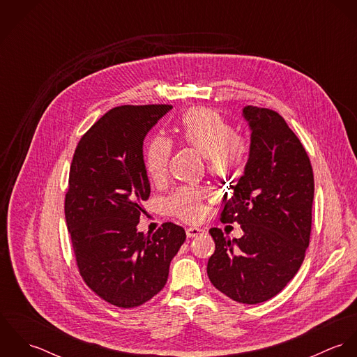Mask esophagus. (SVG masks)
<instances>
[{
    "label": "esophagus",
    "mask_w": 357,
    "mask_h": 357,
    "mask_svg": "<svg viewBox=\"0 0 357 357\" xmlns=\"http://www.w3.org/2000/svg\"><path fill=\"white\" fill-rule=\"evenodd\" d=\"M185 232H187L188 238H197V236L204 234V229L199 228V227H190V228L185 229Z\"/></svg>",
    "instance_id": "esophagus-1"
}]
</instances>
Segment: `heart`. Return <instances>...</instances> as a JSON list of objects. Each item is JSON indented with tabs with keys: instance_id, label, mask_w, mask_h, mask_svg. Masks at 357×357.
I'll return each mask as SVG.
<instances>
[{
	"instance_id": "b5f03b06",
	"label": "heart",
	"mask_w": 357,
	"mask_h": 357,
	"mask_svg": "<svg viewBox=\"0 0 357 357\" xmlns=\"http://www.w3.org/2000/svg\"><path fill=\"white\" fill-rule=\"evenodd\" d=\"M180 140L206 156L211 174L225 177L238 170L246 160L249 144L236 135L232 125L210 108H192L181 119ZM173 144L169 139L155 135L144 150V167L153 183L165 178ZM208 195L204 188L181 187L167 198V208L174 215L195 221L204 214L202 201Z\"/></svg>"
}]
</instances>
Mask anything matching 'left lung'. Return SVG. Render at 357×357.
Returning <instances> with one entry per match:
<instances>
[{
  "label": "left lung",
  "instance_id": "1",
  "mask_svg": "<svg viewBox=\"0 0 357 357\" xmlns=\"http://www.w3.org/2000/svg\"><path fill=\"white\" fill-rule=\"evenodd\" d=\"M252 129L245 174L225 199L222 222H238L243 236L208 232L215 250L207 262L213 286L236 303L255 305L279 294L298 272L309 246L313 170L304 146L282 115L246 105Z\"/></svg>",
  "mask_w": 357,
  "mask_h": 357
}]
</instances>
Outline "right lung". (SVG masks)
<instances>
[{
	"instance_id": "add662e5",
	"label": "right lung",
	"mask_w": 357,
	"mask_h": 357,
	"mask_svg": "<svg viewBox=\"0 0 357 357\" xmlns=\"http://www.w3.org/2000/svg\"><path fill=\"white\" fill-rule=\"evenodd\" d=\"M169 104L121 105L82 136L73 156L64 214L78 271L100 298L118 307L143 305L167 282L185 241L183 227L165 222L137 231L151 192L143 142Z\"/></svg>"
}]
</instances>
